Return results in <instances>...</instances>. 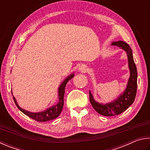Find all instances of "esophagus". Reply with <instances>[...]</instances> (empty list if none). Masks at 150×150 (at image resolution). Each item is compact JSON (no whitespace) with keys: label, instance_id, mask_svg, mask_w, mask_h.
I'll use <instances>...</instances> for the list:
<instances>
[{"label":"esophagus","instance_id":"34e87169","mask_svg":"<svg viewBox=\"0 0 150 150\" xmlns=\"http://www.w3.org/2000/svg\"><path fill=\"white\" fill-rule=\"evenodd\" d=\"M79 71H81V72H86V70H87V68H86V65H81L80 66L79 68H78Z\"/></svg>","mask_w":150,"mask_h":150}]
</instances>
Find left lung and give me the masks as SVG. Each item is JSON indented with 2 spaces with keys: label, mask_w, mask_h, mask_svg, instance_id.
I'll return each instance as SVG.
<instances>
[{
  "label": "left lung",
  "mask_w": 150,
  "mask_h": 150,
  "mask_svg": "<svg viewBox=\"0 0 150 150\" xmlns=\"http://www.w3.org/2000/svg\"><path fill=\"white\" fill-rule=\"evenodd\" d=\"M111 45L120 47L127 52L130 75L124 92L111 103L102 104L96 101L90 91V101L91 105L99 114L106 117L119 115L127 110L134 101L137 91V69L134 61L132 49L128 44L122 41H114Z\"/></svg>",
  "instance_id": "left-lung-1"
}]
</instances>
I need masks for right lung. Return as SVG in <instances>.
I'll return each mask as SVG.
<instances>
[{
    "instance_id": "right-lung-1",
    "label": "right lung",
    "mask_w": 150,
    "mask_h": 150,
    "mask_svg": "<svg viewBox=\"0 0 150 150\" xmlns=\"http://www.w3.org/2000/svg\"><path fill=\"white\" fill-rule=\"evenodd\" d=\"M74 77V74H71L70 75L66 78V79L63 81L61 84L60 85L59 90H58V93H59V100L58 103L55 105L49 107V109L44 111L39 112H31L30 111H26L21 108V107L18 105L16 100L14 96H13V99H14V103L18 107V108L23 113H24L25 115H27L29 117L31 118L34 120H37L38 122H45L48 121V120H51L52 119H56L57 117L59 116L60 112H61L62 110L63 105H64V91H65V87L67 85V82L70 80L72 79Z\"/></svg>"
}]
</instances>
